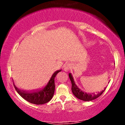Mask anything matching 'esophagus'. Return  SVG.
Instances as JSON below:
<instances>
[{"instance_id":"obj_1","label":"esophagus","mask_w":125,"mask_h":125,"mask_svg":"<svg viewBox=\"0 0 125 125\" xmlns=\"http://www.w3.org/2000/svg\"><path fill=\"white\" fill-rule=\"evenodd\" d=\"M72 67V64L71 63H66L63 66V70L65 72H68Z\"/></svg>"}]
</instances>
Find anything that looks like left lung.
<instances>
[{"label": "left lung", "mask_w": 125, "mask_h": 125, "mask_svg": "<svg viewBox=\"0 0 125 125\" xmlns=\"http://www.w3.org/2000/svg\"><path fill=\"white\" fill-rule=\"evenodd\" d=\"M69 76L70 79H71V83H72V91L73 94L75 96L79 99L83 100V101H90V100H93L99 97L102 94L104 93V92L105 90L106 87H104V89L103 90H102L100 92H98L97 94H87V93L84 92L81 89L79 88L78 86L76 84L75 82H74L73 77L72 76L71 73L69 74Z\"/></svg>", "instance_id": "left-lung-1"}]
</instances>
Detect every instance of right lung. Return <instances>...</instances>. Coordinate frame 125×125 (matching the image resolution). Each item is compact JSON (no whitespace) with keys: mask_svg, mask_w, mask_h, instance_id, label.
<instances>
[{"mask_svg":"<svg viewBox=\"0 0 125 125\" xmlns=\"http://www.w3.org/2000/svg\"><path fill=\"white\" fill-rule=\"evenodd\" d=\"M61 71L62 70H58V71L54 72L45 87L42 89L41 90H37V91L27 92L21 90L16 86L13 82V85L17 92L24 99L33 104H44L49 102L53 96L54 89H55L54 78H55L56 74Z\"/></svg>","mask_w":125,"mask_h":125,"instance_id":"obj_1","label":"right lung"}]
</instances>
